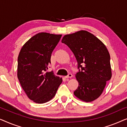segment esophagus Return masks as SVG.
I'll list each match as a JSON object with an SVG mask.
<instances>
[{
  "label": "esophagus",
  "instance_id": "34e87169",
  "mask_svg": "<svg viewBox=\"0 0 127 127\" xmlns=\"http://www.w3.org/2000/svg\"><path fill=\"white\" fill-rule=\"evenodd\" d=\"M72 76H73V75L71 73H69L68 75H67V76H65V77L66 78V79H67V78H72Z\"/></svg>",
  "mask_w": 127,
  "mask_h": 127
}]
</instances>
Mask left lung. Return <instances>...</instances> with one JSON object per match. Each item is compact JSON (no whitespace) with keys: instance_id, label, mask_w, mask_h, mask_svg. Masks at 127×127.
<instances>
[{"instance_id":"obj_1","label":"left lung","mask_w":127,"mask_h":127,"mask_svg":"<svg viewBox=\"0 0 127 127\" xmlns=\"http://www.w3.org/2000/svg\"><path fill=\"white\" fill-rule=\"evenodd\" d=\"M61 41L74 54L80 69L76 74L79 86L74 95L86 102L96 99L112 77L110 57L106 47L86 31L66 34Z\"/></svg>"}]
</instances>
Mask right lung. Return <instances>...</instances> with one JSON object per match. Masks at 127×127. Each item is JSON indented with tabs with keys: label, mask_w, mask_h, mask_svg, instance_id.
<instances>
[{
	"label": "right lung",
	"mask_w": 127,
	"mask_h": 127,
	"mask_svg": "<svg viewBox=\"0 0 127 127\" xmlns=\"http://www.w3.org/2000/svg\"><path fill=\"white\" fill-rule=\"evenodd\" d=\"M62 34L41 32L26 42L18 57L17 77L28 98L37 103L49 101L56 94L62 79L47 72L52 52Z\"/></svg>",
	"instance_id": "right-lung-1"
}]
</instances>
